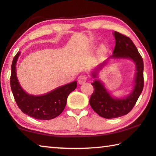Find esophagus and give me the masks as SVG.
I'll return each mask as SVG.
<instances>
[{
    "mask_svg": "<svg viewBox=\"0 0 156 156\" xmlns=\"http://www.w3.org/2000/svg\"><path fill=\"white\" fill-rule=\"evenodd\" d=\"M87 76L85 74H81L79 76V77L78 78V81L79 82V84H83L84 82L87 80Z\"/></svg>",
    "mask_w": 156,
    "mask_h": 156,
    "instance_id": "1",
    "label": "esophagus"
}]
</instances>
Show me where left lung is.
<instances>
[{
    "label": "left lung",
    "mask_w": 156,
    "mask_h": 156,
    "mask_svg": "<svg viewBox=\"0 0 156 156\" xmlns=\"http://www.w3.org/2000/svg\"><path fill=\"white\" fill-rule=\"evenodd\" d=\"M114 36L116 44L113 55L111 57L132 59L136 64L137 74L133 92L129 97L123 99L111 97L100 81L95 80L91 83L94 87V92L91 95L89 103L98 115L106 119L117 118L128 114L136 103L144 85V61L136 46L130 38L120 33L115 31ZM105 63L100 65V67ZM93 77H96L95 73L93 74Z\"/></svg>",
    "instance_id": "1"
}]
</instances>
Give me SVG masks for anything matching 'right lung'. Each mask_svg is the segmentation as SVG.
Wrapping results in <instances>:
<instances>
[{
    "label": "right lung",
    "mask_w": 156,
    "mask_h": 156,
    "mask_svg": "<svg viewBox=\"0 0 156 156\" xmlns=\"http://www.w3.org/2000/svg\"><path fill=\"white\" fill-rule=\"evenodd\" d=\"M19 54L18 52L13 58L10 80L16 105L23 113L36 119L49 120L58 117L64 111L68 95L77 87V82L62 86L45 95H29L20 87L16 78L15 65Z\"/></svg>",
    "instance_id": "right-lung-1"
}]
</instances>
